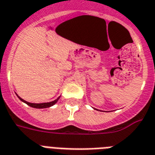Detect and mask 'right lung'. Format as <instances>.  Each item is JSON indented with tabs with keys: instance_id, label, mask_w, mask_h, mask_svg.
I'll return each mask as SVG.
<instances>
[{
	"instance_id": "add662e5",
	"label": "right lung",
	"mask_w": 155,
	"mask_h": 155,
	"mask_svg": "<svg viewBox=\"0 0 155 155\" xmlns=\"http://www.w3.org/2000/svg\"><path fill=\"white\" fill-rule=\"evenodd\" d=\"M17 95V94H16ZM17 96H18V98H19V100H21V101H22L23 103H25V104H26L28 106H30V107H34V108H38V109H41V108H47V107H51V106H53L54 104H55L56 103H57V101L59 100V97H58L56 100H55L54 101H51V102H49V103H42V104H31V103H29V102L26 101V100H22V98H20L19 96L17 95Z\"/></svg>"
}]
</instances>
